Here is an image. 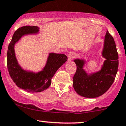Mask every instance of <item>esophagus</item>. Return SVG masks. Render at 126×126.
<instances>
[{"instance_id": "esophagus-1", "label": "esophagus", "mask_w": 126, "mask_h": 126, "mask_svg": "<svg viewBox=\"0 0 126 126\" xmlns=\"http://www.w3.org/2000/svg\"><path fill=\"white\" fill-rule=\"evenodd\" d=\"M75 54L73 52H70L69 54H68V60H72L75 57Z\"/></svg>"}]
</instances>
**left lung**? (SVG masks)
<instances>
[{"mask_svg":"<svg viewBox=\"0 0 126 126\" xmlns=\"http://www.w3.org/2000/svg\"><path fill=\"white\" fill-rule=\"evenodd\" d=\"M101 56L106 60L101 69L92 73H88L84 70L86 61L84 59L74 60L77 70L73 86L80 96L86 98L97 97L105 93L114 82L119 66V56L114 39L108 31L104 36Z\"/></svg>","mask_w":126,"mask_h":126,"instance_id":"left-lung-1","label":"left lung"}]
</instances>
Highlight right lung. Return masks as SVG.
I'll return each mask as SVG.
<instances>
[{"label":"right lung","mask_w":126,"mask_h":126,"mask_svg":"<svg viewBox=\"0 0 126 126\" xmlns=\"http://www.w3.org/2000/svg\"><path fill=\"white\" fill-rule=\"evenodd\" d=\"M39 32L37 26H26L19 28L13 34L7 53V69L12 79L17 87L32 93L43 92L48 88L55 73L67 60V57L64 54L50 53L46 65L42 70L35 73L23 69L15 55V44L22 36L37 34Z\"/></svg>","instance_id":"right-lung-1"}]
</instances>
